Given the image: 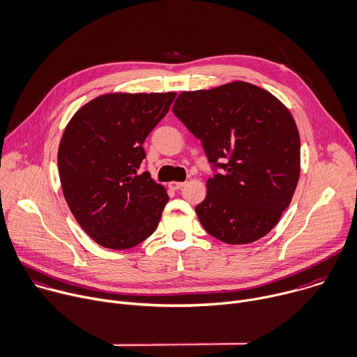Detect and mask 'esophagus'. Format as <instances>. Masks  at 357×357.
I'll list each match as a JSON object with an SVG mask.
<instances>
[{"instance_id":"1","label":"esophagus","mask_w":357,"mask_h":357,"mask_svg":"<svg viewBox=\"0 0 357 357\" xmlns=\"http://www.w3.org/2000/svg\"><path fill=\"white\" fill-rule=\"evenodd\" d=\"M184 184H185V183H183V181H172L169 185H170V188H173V190H180V188L184 187Z\"/></svg>"}]
</instances>
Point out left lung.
I'll list each match as a JSON object with an SVG mask.
<instances>
[{"label": "left lung", "instance_id": "1", "mask_svg": "<svg viewBox=\"0 0 357 357\" xmlns=\"http://www.w3.org/2000/svg\"><path fill=\"white\" fill-rule=\"evenodd\" d=\"M173 112L222 169L206 180V197L195 206L204 229L229 245L267 235L290 205L301 172L300 133L289 108L264 89L232 82L180 93Z\"/></svg>", "mask_w": 357, "mask_h": 357}]
</instances>
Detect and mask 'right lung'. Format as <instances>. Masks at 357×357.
<instances>
[{"instance_id": "right-lung-1", "label": "right lung", "mask_w": 357, "mask_h": 357, "mask_svg": "<svg viewBox=\"0 0 357 357\" xmlns=\"http://www.w3.org/2000/svg\"><path fill=\"white\" fill-rule=\"evenodd\" d=\"M176 93H108L83 105L64 128L57 167L66 202L98 245L130 249L158 228L169 201L148 172L144 142Z\"/></svg>"}]
</instances>
